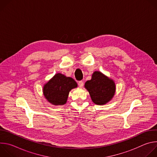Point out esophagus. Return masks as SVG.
Wrapping results in <instances>:
<instances>
[{"label": "esophagus", "mask_w": 157, "mask_h": 157, "mask_svg": "<svg viewBox=\"0 0 157 157\" xmlns=\"http://www.w3.org/2000/svg\"><path fill=\"white\" fill-rule=\"evenodd\" d=\"M78 85H79V86L80 87H83V86H84V82H83V81H79V82H78Z\"/></svg>", "instance_id": "1"}]
</instances>
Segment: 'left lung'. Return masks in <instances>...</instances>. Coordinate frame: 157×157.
<instances>
[{"mask_svg":"<svg viewBox=\"0 0 157 157\" xmlns=\"http://www.w3.org/2000/svg\"><path fill=\"white\" fill-rule=\"evenodd\" d=\"M84 87L89 92L92 101L97 105H105L115 95L114 81L99 71L92 75L91 79L85 82Z\"/></svg>","mask_w":157,"mask_h":157,"instance_id":"1","label":"left lung"}]
</instances>
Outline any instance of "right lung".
<instances>
[{"label": "right lung", "instance_id": "1", "mask_svg": "<svg viewBox=\"0 0 157 157\" xmlns=\"http://www.w3.org/2000/svg\"><path fill=\"white\" fill-rule=\"evenodd\" d=\"M77 87V82L72 78L59 73L44 84L43 93L52 105H63L66 103L70 91Z\"/></svg>", "mask_w": 157, "mask_h": 157}]
</instances>
